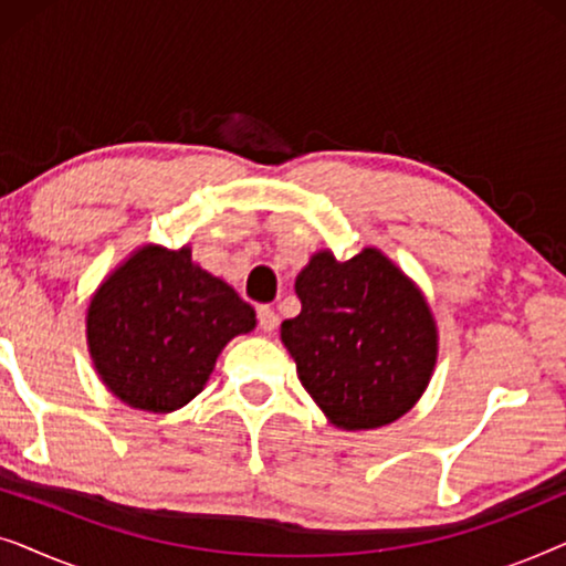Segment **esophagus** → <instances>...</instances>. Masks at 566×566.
<instances>
[{
	"instance_id": "obj_1",
	"label": "esophagus",
	"mask_w": 566,
	"mask_h": 566,
	"mask_svg": "<svg viewBox=\"0 0 566 566\" xmlns=\"http://www.w3.org/2000/svg\"><path fill=\"white\" fill-rule=\"evenodd\" d=\"M258 322H260L262 332H268V335H270V332L277 329V322H281V319H277V314L270 306H260L258 308Z\"/></svg>"
}]
</instances>
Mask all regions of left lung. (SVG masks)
<instances>
[{"instance_id": "1", "label": "left lung", "mask_w": 566, "mask_h": 566, "mask_svg": "<svg viewBox=\"0 0 566 566\" xmlns=\"http://www.w3.org/2000/svg\"><path fill=\"white\" fill-rule=\"evenodd\" d=\"M301 312L281 324L304 389L332 424L370 430L409 412L436 366L422 293L378 250L314 254L296 277Z\"/></svg>"}]
</instances>
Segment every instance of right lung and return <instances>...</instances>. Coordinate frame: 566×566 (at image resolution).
Returning <instances> with one entry per match:
<instances>
[{
  "instance_id": "obj_1",
  "label": "right lung",
  "mask_w": 566,
  "mask_h": 566,
  "mask_svg": "<svg viewBox=\"0 0 566 566\" xmlns=\"http://www.w3.org/2000/svg\"><path fill=\"white\" fill-rule=\"evenodd\" d=\"M254 329V308L192 265L190 250L144 247L92 298L90 353L115 397L172 412L198 397L231 337Z\"/></svg>"
}]
</instances>
